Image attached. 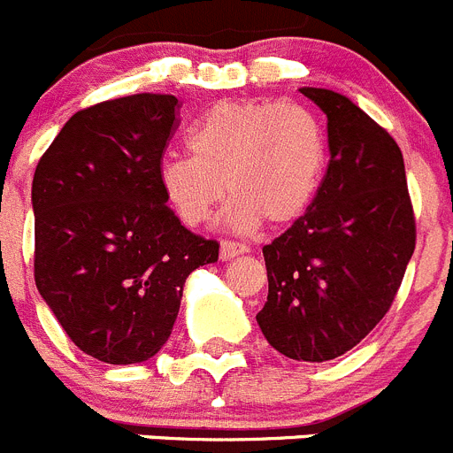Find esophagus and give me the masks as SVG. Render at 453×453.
<instances>
[{
	"mask_svg": "<svg viewBox=\"0 0 453 453\" xmlns=\"http://www.w3.org/2000/svg\"><path fill=\"white\" fill-rule=\"evenodd\" d=\"M247 251H250V247L245 242H235V240H222L219 242V258L222 261H231V258H235L240 254H247Z\"/></svg>",
	"mask_w": 453,
	"mask_h": 453,
	"instance_id": "obj_1",
	"label": "esophagus"
}]
</instances>
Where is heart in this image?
<instances>
[{"label": "heart", "instance_id": "1", "mask_svg": "<svg viewBox=\"0 0 453 453\" xmlns=\"http://www.w3.org/2000/svg\"><path fill=\"white\" fill-rule=\"evenodd\" d=\"M188 145L190 154H167L158 165L167 208L197 226L229 190L235 199L224 224L235 231L263 219L297 222L318 197L329 156L326 131L311 108L272 99L215 104L190 129Z\"/></svg>", "mask_w": 453, "mask_h": 453}]
</instances>
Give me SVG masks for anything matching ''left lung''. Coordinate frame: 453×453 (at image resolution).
<instances>
[{
	"instance_id": "obj_1",
	"label": "left lung",
	"mask_w": 453,
	"mask_h": 453,
	"mask_svg": "<svg viewBox=\"0 0 453 453\" xmlns=\"http://www.w3.org/2000/svg\"><path fill=\"white\" fill-rule=\"evenodd\" d=\"M302 95L326 115L329 167L311 208L263 247L270 290L256 322L288 358L324 363L358 345L390 311L418 235L392 135L345 95Z\"/></svg>"
}]
</instances>
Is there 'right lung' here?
I'll return each mask as SVG.
<instances>
[{"instance_id": "right-lung-1", "label": "right lung", "mask_w": 453, "mask_h": 453, "mask_svg": "<svg viewBox=\"0 0 453 453\" xmlns=\"http://www.w3.org/2000/svg\"><path fill=\"white\" fill-rule=\"evenodd\" d=\"M179 108L154 92L83 108L35 167V286L72 342L111 365L158 354L188 274L218 261V240L188 231L158 186Z\"/></svg>"}]
</instances>
